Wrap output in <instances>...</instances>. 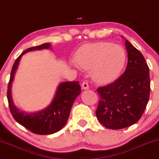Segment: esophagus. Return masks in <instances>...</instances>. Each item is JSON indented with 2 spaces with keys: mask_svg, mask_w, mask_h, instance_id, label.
<instances>
[{
  "mask_svg": "<svg viewBox=\"0 0 159 159\" xmlns=\"http://www.w3.org/2000/svg\"><path fill=\"white\" fill-rule=\"evenodd\" d=\"M89 88V86L88 82L84 81L83 83H82V89H88Z\"/></svg>",
  "mask_w": 159,
  "mask_h": 159,
  "instance_id": "esophagus-1",
  "label": "esophagus"
}]
</instances>
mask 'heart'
<instances>
[{"label":"heart","mask_w":159,"mask_h":159,"mask_svg":"<svg viewBox=\"0 0 159 159\" xmlns=\"http://www.w3.org/2000/svg\"><path fill=\"white\" fill-rule=\"evenodd\" d=\"M75 66L92 70V78L99 83L115 80L124 68L126 53L122 46L110 42L83 45L75 53Z\"/></svg>","instance_id":"obj_1"}]
</instances>
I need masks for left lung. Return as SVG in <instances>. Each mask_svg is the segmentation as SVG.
<instances>
[{
  "instance_id": "1",
  "label": "left lung",
  "mask_w": 159,
  "mask_h": 159,
  "mask_svg": "<svg viewBox=\"0 0 159 159\" xmlns=\"http://www.w3.org/2000/svg\"><path fill=\"white\" fill-rule=\"evenodd\" d=\"M125 45L128 52L125 72L113 83L97 89L99 96L97 118L111 129H120L137 123L149 100V67L141 52L127 40Z\"/></svg>"
}]
</instances>
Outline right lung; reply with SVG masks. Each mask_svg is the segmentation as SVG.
I'll use <instances>...</instances> for the list:
<instances>
[{"mask_svg": "<svg viewBox=\"0 0 159 159\" xmlns=\"http://www.w3.org/2000/svg\"><path fill=\"white\" fill-rule=\"evenodd\" d=\"M48 48H50L49 43H43L27 48L19 56L12 67L7 90L8 107L16 121L33 133L41 135L51 134L58 132L66 124L72 105L76 97L81 94V86L78 81L62 82L59 85L51 104L41 111L27 113L20 111L14 105L11 94V87L21 57L27 52Z\"/></svg>", "mask_w": 159, "mask_h": 159, "instance_id": "right-lung-1", "label": "right lung"}]
</instances>
